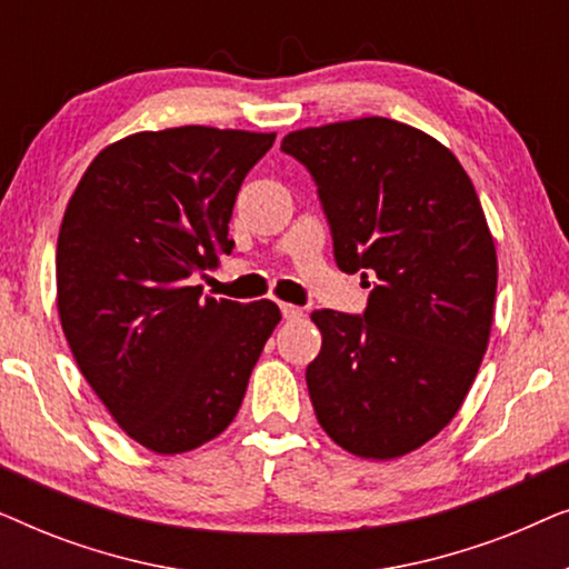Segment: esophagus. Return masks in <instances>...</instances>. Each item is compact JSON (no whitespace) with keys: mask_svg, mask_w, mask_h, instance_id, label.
Wrapping results in <instances>:
<instances>
[{"mask_svg":"<svg viewBox=\"0 0 569 569\" xmlns=\"http://www.w3.org/2000/svg\"><path fill=\"white\" fill-rule=\"evenodd\" d=\"M282 316H284V321H298V318H302L306 313H302V308H298V306H290V302H282Z\"/></svg>","mask_w":569,"mask_h":569,"instance_id":"1","label":"esophagus"}]
</instances>
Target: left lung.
<instances>
[{
    "label": "left lung",
    "mask_w": 569,
    "mask_h": 569,
    "mask_svg": "<svg viewBox=\"0 0 569 569\" xmlns=\"http://www.w3.org/2000/svg\"><path fill=\"white\" fill-rule=\"evenodd\" d=\"M318 183L341 271L372 279L365 316L313 310L306 380L347 453L391 461L432 440L469 393L495 318L497 251L471 178L409 123L365 116L290 131Z\"/></svg>",
    "instance_id": "left-lung-1"
}]
</instances>
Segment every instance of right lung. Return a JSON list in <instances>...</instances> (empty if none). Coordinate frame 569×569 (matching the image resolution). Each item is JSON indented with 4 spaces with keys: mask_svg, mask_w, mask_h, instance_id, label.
<instances>
[{
    "mask_svg": "<svg viewBox=\"0 0 569 569\" xmlns=\"http://www.w3.org/2000/svg\"><path fill=\"white\" fill-rule=\"evenodd\" d=\"M277 134L137 131L96 154L57 243V308L77 368L116 425L160 456L228 430L277 302L201 300L193 274L232 251L240 183Z\"/></svg>",
    "mask_w": 569,
    "mask_h": 569,
    "instance_id": "obj_1",
    "label": "right lung"
}]
</instances>
